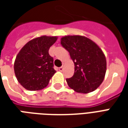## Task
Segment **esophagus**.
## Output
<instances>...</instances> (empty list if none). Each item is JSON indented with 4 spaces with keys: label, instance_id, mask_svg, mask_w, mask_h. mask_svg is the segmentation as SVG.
<instances>
[{
    "label": "esophagus",
    "instance_id": "1",
    "mask_svg": "<svg viewBox=\"0 0 128 128\" xmlns=\"http://www.w3.org/2000/svg\"><path fill=\"white\" fill-rule=\"evenodd\" d=\"M63 69H64V67L63 66H61L59 68V70H60V71H62V70H63Z\"/></svg>",
    "mask_w": 128,
    "mask_h": 128
}]
</instances>
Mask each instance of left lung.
Instances as JSON below:
<instances>
[{
  "label": "left lung",
  "mask_w": 128,
  "mask_h": 128,
  "mask_svg": "<svg viewBox=\"0 0 128 128\" xmlns=\"http://www.w3.org/2000/svg\"><path fill=\"white\" fill-rule=\"evenodd\" d=\"M61 44L69 52L75 64L74 75L66 79L68 86L84 94L95 90L103 82L106 72V59L102 49L82 36L62 37Z\"/></svg>",
  "instance_id": "1"
}]
</instances>
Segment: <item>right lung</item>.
Returning <instances> with one entry per match:
<instances>
[{
    "label": "right lung",
    "instance_id": "obj_1",
    "mask_svg": "<svg viewBox=\"0 0 128 128\" xmlns=\"http://www.w3.org/2000/svg\"><path fill=\"white\" fill-rule=\"evenodd\" d=\"M57 36H42L30 40L22 48L14 62V72L18 82L28 90L46 87L56 73L53 58L48 50Z\"/></svg>",
    "mask_w": 128,
    "mask_h": 128
}]
</instances>
